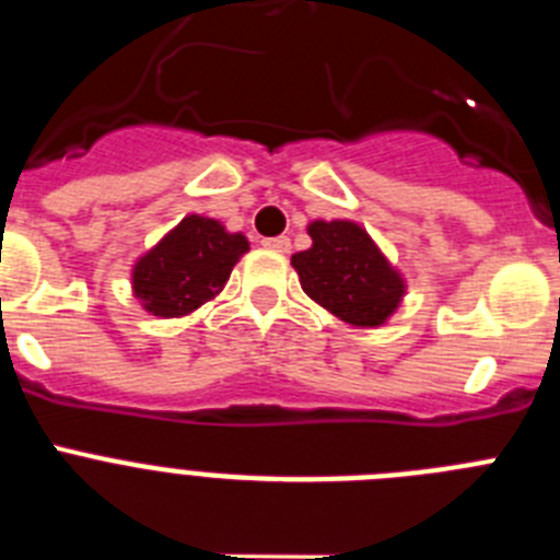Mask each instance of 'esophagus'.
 Returning <instances> with one entry per match:
<instances>
[{"mask_svg":"<svg viewBox=\"0 0 560 560\" xmlns=\"http://www.w3.org/2000/svg\"><path fill=\"white\" fill-rule=\"evenodd\" d=\"M264 246H266V249H275V252H289L291 249V241L285 235L264 237Z\"/></svg>","mask_w":560,"mask_h":560,"instance_id":"1","label":"esophagus"}]
</instances>
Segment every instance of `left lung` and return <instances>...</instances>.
<instances>
[{
  "label": "left lung",
  "mask_w": 560,
  "mask_h": 560,
  "mask_svg": "<svg viewBox=\"0 0 560 560\" xmlns=\"http://www.w3.org/2000/svg\"><path fill=\"white\" fill-rule=\"evenodd\" d=\"M311 249L291 255L305 294L355 328H378L407 294L400 271L355 221H311Z\"/></svg>",
  "instance_id": "obj_1"
}]
</instances>
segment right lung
<instances>
[{"instance_id": "1", "label": "right lung", "mask_w": 560, "mask_h": 560, "mask_svg": "<svg viewBox=\"0 0 560 560\" xmlns=\"http://www.w3.org/2000/svg\"><path fill=\"white\" fill-rule=\"evenodd\" d=\"M246 252L249 241L241 232H226L215 219L187 215L133 264V296L153 316H185L221 294Z\"/></svg>"}]
</instances>
